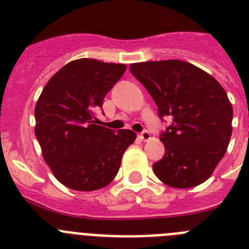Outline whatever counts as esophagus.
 <instances>
[{
    "label": "esophagus",
    "instance_id": "obj_1",
    "mask_svg": "<svg viewBox=\"0 0 249 249\" xmlns=\"http://www.w3.org/2000/svg\"><path fill=\"white\" fill-rule=\"evenodd\" d=\"M140 138L142 141H148L151 138V133L148 131H143L140 133Z\"/></svg>",
    "mask_w": 249,
    "mask_h": 249
}]
</instances>
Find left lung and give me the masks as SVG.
<instances>
[{
    "mask_svg": "<svg viewBox=\"0 0 249 249\" xmlns=\"http://www.w3.org/2000/svg\"><path fill=\"white\" fill-rule=\"evenodd\" d=\"M129 71L152 96L158 117L172 118L160 133L164 156L153 163L155 175L175 188L203 183L232 136L233 108L223 87L203 70L178 59L132 63Z\"/></svg>",
    "mask_w": 249,
    "mask_h": 249,
    "instance_id": "1",
    "label": "left lung"
}]
</instances>
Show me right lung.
I'll return each mask as SVG.
<instances>
[{
	"label": "right lung",
	"mask_w": 249,
	"mask_h": 249,
	"mask_svg": "<svg viewBox=\"0 0 249 249\" xmlns=\"http://www.w3.org/2000/svg\"><path fill=\"white\" fill-rule=\"evenodd\" d=\"M126 65L81 58L63 66L45 86L35 108V135L54 177L74 191H96L113 181L131 129L96 124V109Z\"/></svg>",
	"instance_id": "obj_1"
}]
</instances>
